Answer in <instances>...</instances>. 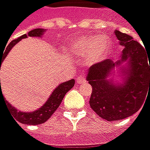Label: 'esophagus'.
I'll return each instance as SVG.
<instances>
[{
	"label": "esophagus",
	"instance_id": "1",
	"mask_svg": "<svg viewBox=\"0 0 150 150\" xmlns=\"http://www.w3.org/2000/svg\"><path fill=\"white\" fill-rule=\"evenodd\" d=\"M85 82V75L84 74H81L80 76H79L77 78V83L79 84H81V83H83Z\"/></svg>",
	"mask_w": 150,
	"mask_h": 150
}]
</instances>
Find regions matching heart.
Returning a JSON list of instances; mask_svg holds the SVG:
<instances>
[{"instance_id": "obj_1", "label": "heart", "mask_w": 150, "mask_h": 150, "mask_svg": "<svg viewBox=\"0 0 150 150\" xmlns=\"http://www.w3.org/2000/svg\"><path fill=\"white\" fill-rule=\"evenodd\" d=\"M112 50V43L106 36L93 35L78 38L69 47L71 54L86 57L89 64L95 65L108 58Z\"/></svg>"}]
</instances>
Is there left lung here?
I'll use <instances>...</instances> for the list:
<instances>
[{"label":"left lung","instance_id":"8db88e82","mask_svg":"<svg viewBox=\"0 0 150 150\" xmlns=\"http://www.w3.org/2000/svg\"><path fill=\"white\" fill-rule=\"evenodd\" d=\"M115 35L124 48L118 60L96 64L86 75L92 86L91 108L108 121L132 116L150 95V54L131 36L117 30ZM114 76L117 80L112 79Z\"/></svg>","mask_w":150,"mask_h":150}]
</instances>
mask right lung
<instances>
[{
	"label": "right lung",
	"instance_id": "obj_1",
	"mask_svg": "<svg viewBox=\"0 0 150 150\" xmlns=\"http://www.w3.org/2000/svg\"><path fill=\"white\" fill-rule=\"evenodd\" d=\"M46 32V30L38 28L34 29L28 32V34L22 35L21 37L17 38L15 40H13L6 48V51H4L3 54H0V71L1 63L4 61L5 58L7 56L8 53L11 51V49L13 48L17 43L21 41L24 38H27L28 37H32V38H42L43 36V33ZM75 79H71L67 82H63L59 83V85L53 91L51 95L49 96L47 101L45 103H43L42 106H41L37 110H34L32 112H23L20 110H18L15 107H13L10 102L6 101V98L3 96V94L1 92V80H0V99L1 96L3 97V100L6 103V106L13 115V117L18 120V122L25 125H36L44 123L48 120V119L52 116V114L55 112V110L59 108L60 103L62 102L65 95L74 86Z\"/></svg>",
	"mask_w": 150,
	"mask_h": 150
}]
</instances>
